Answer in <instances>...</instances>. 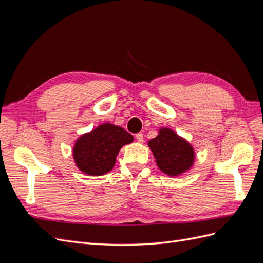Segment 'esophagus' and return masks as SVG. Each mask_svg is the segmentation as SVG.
<instances>
[{
	"label": "esophagus",
	"instance_id": "34e87169",
	"mask_svg": "<svg viewBox=\"0 0 263 263\" xmlns=\"http://www.w3.org/2000/svg\"><path fill=\"white\" fill-rule=\"evenodd\" d=\"M136 139H137V141L138 142H144V135H142L141 133H138V134H136Z\"/></svg>",
	"mask_w": 263,
	"mask_h": 263
}]
</instances>
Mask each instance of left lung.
I'll return each mask as SVG.
<instances>
[{
    "mask_svg": "<svg viewBox=\"0 0 263 263\" xmlns=\"http://www.w3.org/2000/svg\"><path fill=\"white\" fill-rule=\"evenodd\" d=\"M157 164L162 172L171 177L185 172L194 161V150L189 142L169 128H161L159 135L149 140Z\"/></svg>",
    "mask_w": 263,
    "mask_h": 263,
    "instance_id": "1",
    "label": "left lung"
}]
</instances>
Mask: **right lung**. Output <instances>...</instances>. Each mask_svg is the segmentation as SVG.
Listing matches in <instances>:
<instances>
[{"mask_svg": "<svg viewBox=\"0 0 263 263\" xmlns=\"http://www.w3.org/2000/svg\"><path fill=\"white\" fill-rule=\"evenodd\" d=\"M133 140L132 135L122 127L103 124L77 140L74 161L85 174L103 176L112 170L121 148Z\"/></svg>", "mask_w": 263, "mask_h": 263, "instance_id": "1", "label": "right lung"}]
</instances>
